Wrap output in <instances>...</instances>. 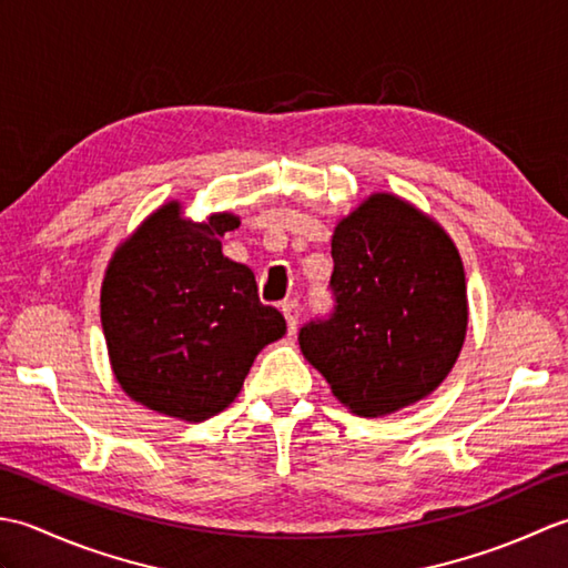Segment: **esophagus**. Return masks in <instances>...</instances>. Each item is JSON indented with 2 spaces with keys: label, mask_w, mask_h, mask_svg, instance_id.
Returning <instances> with one entry per match:
<instances>
[{
  "label": "esophagus",
  "mask_w": 568,
  "mask_h": 568,
  "mask_svg": "<svg viewBox=\"0 0 568 568\" xmlns=\"http://www.w3.org/2000/svg\"><path fill=\"white\" fill-rule=\"evenodd\" d=\"M281 310H283L285 322H287V332L293 334L297 329V300H285Z\"/></svg>",
  "instance_id": "esophagus-1"
}]
</instances>
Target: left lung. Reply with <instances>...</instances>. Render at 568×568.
Instances as JSON below:
<instances>
[{
  "instance_id": "1",
  "label": "left lung",
  "mask_w": 568,
  "mask_h": 568,
  "mask_svg": "<svg viewBox=\"0 0 568 568\" xmlns=\"http://www.w3.org/2000/svg\"><path fill=\"white\" fill-rule=\"evenodd\" d=\"M334 307L300 327V348L364 417L427 397L464 346L466 275L454 241L395 195H371L332 236Z\"/></svg>"
}]
</instances>
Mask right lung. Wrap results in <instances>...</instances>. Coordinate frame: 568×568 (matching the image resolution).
Returning a JSON list of instances; mask_svg holds the SVG:
<instances>
[{
  "instance_id": "obj_1",
  "label": "right lung",
  "mask_w": 568,
  "mask_h": 568,
  "mask_svg": "<svg viewBox=\"0 0 568 568\" xmlns=\"http://www.w3.org/2000/svg\"><path fill=\"white\" fill-rule=\"evenodd\" d=\"M232 214L207 222L163 204L116 248L102 283V329L116 381L155 413L202 422L234 403L253 358L285 334L244 263L222 253Z\"/></svg>"
}]
</instances>
